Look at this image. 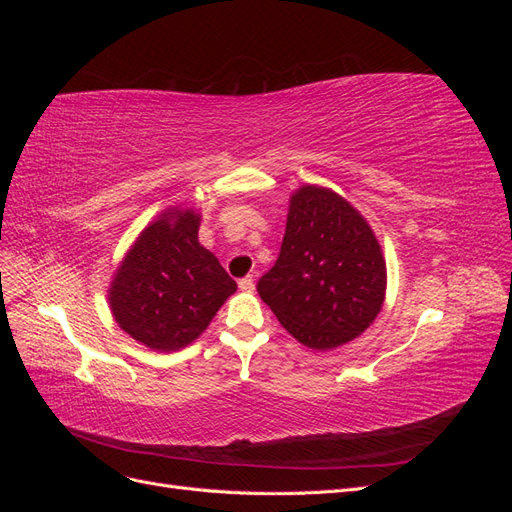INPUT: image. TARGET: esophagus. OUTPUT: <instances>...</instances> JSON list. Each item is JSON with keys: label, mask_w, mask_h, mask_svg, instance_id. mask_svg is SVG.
Returning a JSON list of instances; mask_svg holds the SVG:
<instances>
[{"label": "esophagus", "mask_w": 512, "mask_h": 512, "mask_svg": "<svg viewBox=\"0 0 512 512\" xmlns=\"http://www.w3.org/2000/svg\"><path fill=\"white\" fill-rule=\"evenodd\" d=\"M239 288H241L243 292H254V288H256V284H254V277H252V275L243 277V280H239Z\"/></svg>", "instance_id": "1"}]
</instances>
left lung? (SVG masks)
I'll return each instance as SVG.
<instances>
[{
    "label": "left lung",
    "instance_id": "obj_1",
    "mask_svg": "<svg viewBox=\"0 0 512 512\" xmlns=\"http://www.w3.org/2000/svg\"><path fill=\"white\" fill-rule=\"evenodd\" d=\"M256 288L292 337L331 350L378 316L386 265L374 232L348 200L303 185L290 200L280 256Z\"/></svg>",
    "mask_w": 512,
    "mask_h": 512
}]
</instances>
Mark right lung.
Returning <instances> with one entry per match:
<instances>
[{"label":"right lung","mask_w":512,"mask_h":512,"mask_svg":"<svg viewBox=\"0 0 512 512\" xmlns=\"http://www.w3.org/2000/svg\"><path fill=\"white\" fill-rule=\"evenodd\" d=\"M198 213L166 211L132 245L111 284L119 327L151 350L175 352L203 333L237 290L198 243Z\"/></svg>","instance_id":"add662e5"}]
</instances>
